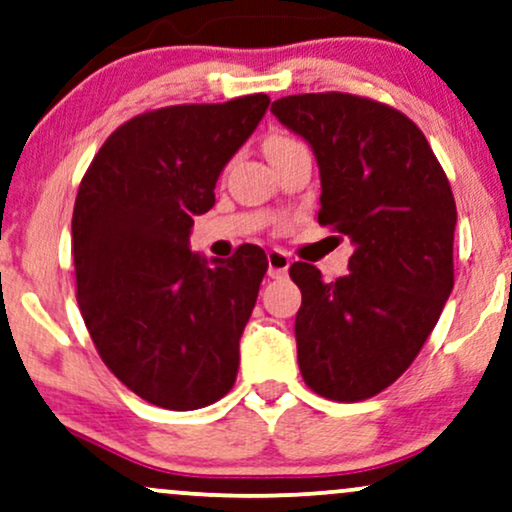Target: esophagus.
Instances as JSON below:
<instances>
[{"mask_svg":"<svg viewBox=\"0 0 512 512\" xmlns=\"http://www.w3.org/2000/svg\"><path fill=\"white\" fill-rule=\"evenodd\" d=\"M267 262H269V276L271 278H283L288 274L290 257L283 250H269L267 252Z\"/></svg>","mask_w":512,"mask_h":512,"instance_id":"34e87169","label":"esophagus"}]
</instances>
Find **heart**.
Wrapping results in <instances>:
<instances>
[{
    "label": "heart",
    "mask_w": 512,
    "mask_h": 512,
    "mask_svg": "<svg viewBox=\"0 0 512 512\" xmlns=\"http://www.w3.org/2000/svg\"><path fill=\"white\" fill-rule=\"evenodd\" d=\"M288 141H297V139L288 137V134H276V137H271V139H269L267 148H271V146H278V144H288Z\"/></svg>",
    "instance_id": "heart-1"
}]
</instances>
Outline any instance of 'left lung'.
<instances>
[{
	"label": "left lung",
	"mask_w": 512,
	"mask_h": 512,
	"mask_svg": "<svg viewBox=\"0 0 512 512\" xmlns=\"http://www.w3.org/2000/svg\"><path fill=\"white\" fill-rule=\"evenodd\" d=\"M271 113L314 148L319 224L354 243L335 283L314 264L288 269L302 378L326 399L364 401L413 364L454 288V193L425 134L387 103L293 94Z\"/></svg>",
	"instance_id": "1"
}]
</instances>
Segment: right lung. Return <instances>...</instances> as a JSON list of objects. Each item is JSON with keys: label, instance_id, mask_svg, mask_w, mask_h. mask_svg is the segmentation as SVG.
Returning <instances> with one entry per match:
<instances>
[{"label": "right lung", "instance_id": "right-lung-1", "mask_svg": "<svg viewBox=\"0 0 512 512\" xmlns=\"http://www.w3.org/2000/svg\"><path fill=\"white\" fill-rule=\"evenodd\" d=\"M267 94L181 103L134 115L103 141L73 210L77 304L96 352L148 404L193 411L236 383L238 340L267 274L245 243L205 264L189 250L193 217L255 132Z\"/></svg>", "mask_w": 512, "mask_h": 512}]
</instances>
